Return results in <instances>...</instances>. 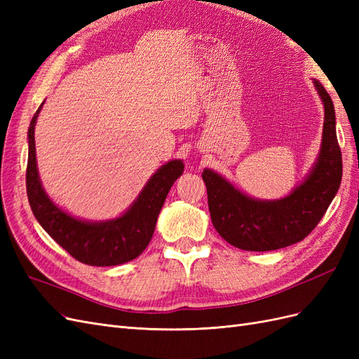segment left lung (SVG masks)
Returning a JSON list of instances; mask_svg holds the SVG:
<instances>
[{
	"label": "left lung",
	"instance_id": "1",
	"mask_svg": "<svg viewBox=\"0 0 359 359\" xmlns=\"http://www.w3.org/2000/svg\"><path fill=\"white\" fill-rule=\"evenodd\" d=\"M323 104L322 144L307 177L287 196L256 199L220 173L205 168L202 180L215 231L224 241L248 252H269L302 241L318 226L341 182V153L335 133V109L323 85L313 79Z\"/></svg>",
	"mask_w": 359,
	"mask_h": 359
}]
</instances>
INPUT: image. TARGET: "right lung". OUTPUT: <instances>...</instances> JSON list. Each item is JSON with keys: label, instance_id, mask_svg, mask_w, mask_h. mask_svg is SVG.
<instances>
[{"label": "right lung", "instance_id": "add662e5", "mask_svg": "<svg viewBox=\"0 0 359 359\" xmlns=\"http://www.w3.org/2000/svg\"><path fill=\"white\" fill-rule=\"evenodd\" d=\"M43 104L45 102L32 116L28 128L27 193L32 214L52 240L82 264L114 266L136 259L153 238L157 217L172 184L182 175V160H170L158 168L121 215L100 222L78 219L53 202L41 186L34 128Z\"/></svg>", "mask_w": 359, "mask_h": 359}]
</instances>
